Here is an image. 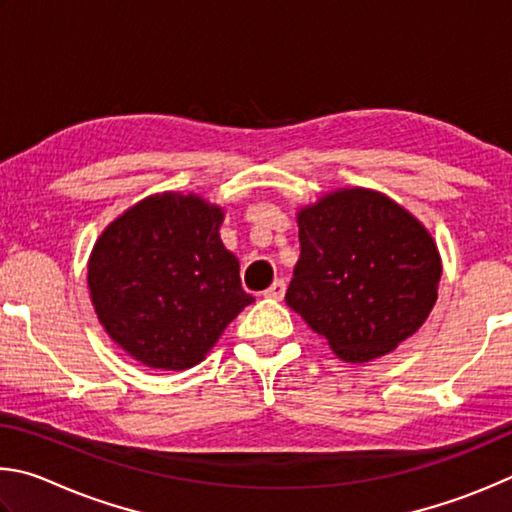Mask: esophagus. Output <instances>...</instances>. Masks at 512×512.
<instances>
[{
    "label": "esophagus",
    "mask_w": 512,
    "mask_h": 512,
    "mask_svg": "<svg viewBox=\"0 0 512 512\" xmlns=\"http://www.w3.org/2000/svg\"><path fill=\"white\" fill-rule=\"evenodd\" d=\"M263 297L265 299H274V301H281L283 297H285V281H274L270 288H267L265 292H263Z\"/></svg>",
    "instance_id": "obj_1"
}]
</instances>
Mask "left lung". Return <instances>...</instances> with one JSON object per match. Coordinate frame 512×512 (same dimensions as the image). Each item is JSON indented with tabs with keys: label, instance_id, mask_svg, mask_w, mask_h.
I'll list each match as a JSON object with an SVG mask.
<instances>
[{
	"label": "left lung",
	"instance_id": "1",
	"mask_svg": "<svg viewBox=\"0 0 512 512\" xmlns=\"http://www.w3.org/2000/svg\"><path fill=\"white\" fill-rule=\"evenodd\" d=\"M299 242L285 301L342 360L393 351L432 312L441 258L423 224L387 195H326L299 213Z\"/></svg>",
	"mask_w": 512,
	"mask_h": 512
}]
</instances>
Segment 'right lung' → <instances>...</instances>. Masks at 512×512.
<instances>
[{
  "instance_id": "right-lung-1",
  "label": "right lung",
  "mask_w": 512,
  "mask_h": 512,
  "mask_svg": "<svg viewBox=\"0 0 512 512\" xmlns=\"http://www.w3.org/2000/svg\"><path fill=\"white\" fill-rule=\"evenodd\" d=\"M222 211L195 195H152L98 238L89 292L116 344L134 360L182 371L204 360L254 297L220 240Z\"/></svg>"
}]
</instances>
